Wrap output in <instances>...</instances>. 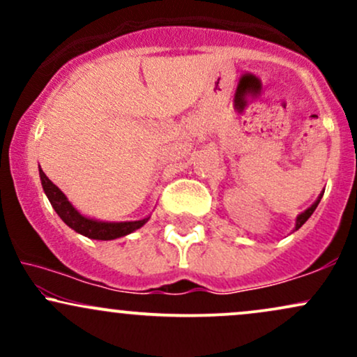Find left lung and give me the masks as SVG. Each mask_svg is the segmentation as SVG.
Wrapping results in <instances>:
<instances>
[{
	"label": "left lung",
	"mask_w": 357,
	"mask_h": 357,
	"mask_svg": "<svg viewBox=\"0 0 357 357\" xmlns=\"http://www.w3.org/2000/svg\"><path fill=\"white\" fill-rule=\"evenodd\" d=\"M322 195H324V192H321V195H319V198H317V199H315V202H314L312 204H310V206H309V208H307V210H305V211H302V213H301V215H298V216H297V218H296V230H298V228H301V227H302V225H304V223H305V221H307V220H309V218H310V216H312V213L315 211V208H317V204H319V203H321V198H322Z\"/></svg>",
	"instance_id": "1"
}]
</instances>
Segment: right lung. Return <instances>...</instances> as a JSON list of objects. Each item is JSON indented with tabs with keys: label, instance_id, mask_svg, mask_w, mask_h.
<instances>
[{
	"label": "right lung",
	"instance_id": "obj_1",
	"mask_svg": "<svg viewBox=\"0 0 357 357\" xmlns=\"http://www.w3.org/2000/svg\"><path fill=\"white\" fill-rule=\"evenodd\" d=\"M40 179H42V186L45 195H47L48 202L52 203L53 210L56 211V215L60 216L61 221L65 225L75 230L80 235L87 236L92 240H116L121 236L129 235V233L139 230L141 227H144L147 220L151 216H146L142 220L136 221H100L96 218H89V216L82 215L73 204L68 202L67 196L60 191L59 186H55L50 179L47 178V174L43 173L42 167H40Z\"/></svg>",
	"mask_w": 357,
	"mask_h": 357
}]
</instances>
